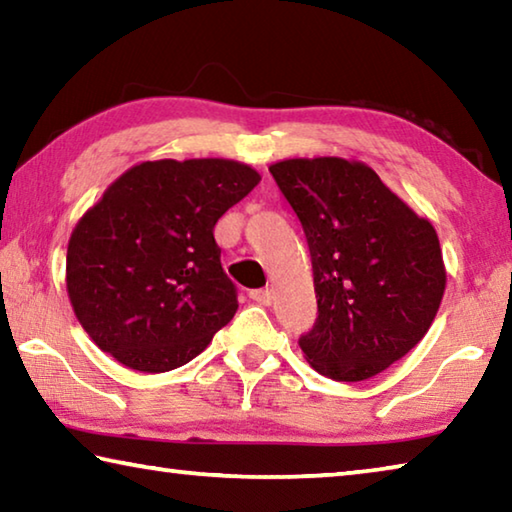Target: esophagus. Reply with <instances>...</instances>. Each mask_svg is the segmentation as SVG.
Wrapping results in <instances>:
<instances>
[{
  "label": "esophagus",
  "mask_w": 512,
  "mask_h": 512,
  "mask_svg": "<svg viewBox=\"0 0 512 512\" xmlns=\"http://www.w3.org/2000/svg\"><path fill=\"white\" fill-rule=\"evenodd\" d=\"M250 300H255L257 305L268 307L273 302V293L268 289H255V291H250Z\"/></svg>",
  "instance_id": "esophagus-1"
}]
</instances>
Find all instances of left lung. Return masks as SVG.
I'll list each match as a JSON object with an SVG mask.
<instances>
[{"label": "left lung", "instance_id": "obj_1", "mask_svg": "<svg viewBox=\"0 0 512 512\" xmlns=\"http://www.w3.org/2000/svg\"><path fill=\"white\" fill-rule=\"evenodd\" d=\"M305 230L318 318L300 348L334 381H363L429 332L445 293L436 230L363 162L296 158L268 167Z\"/></svg>", "mask_w": 512, "mask_h": 512}]
</instances>
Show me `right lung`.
Wrapping results in <instances>:
<instances>
[{"label":"right lung","mask_w":512,"mask_h":512,"mask_svg":"<svg viewBox=\"0 0 512 512\" xmlns=\"http://www.w3.org/2000/svg\"><path fill=\"white\" fill-rule=\"evenodd\" d=\"M259 180L235 160L142 162L81 216L67 246V293L103 352L133 370L167 372L230 323L237 287L214 225Z\"/></svg>","instance_id":"obj_1"}]
</instances>
